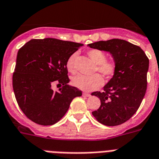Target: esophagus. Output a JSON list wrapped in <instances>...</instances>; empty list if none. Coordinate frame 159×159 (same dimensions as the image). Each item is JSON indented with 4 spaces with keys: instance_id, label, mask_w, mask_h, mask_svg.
<instances>
[{
    "instance_id": "34e87169",
    "label": "esophagus",
    "mask_w": 159,
    "mask_h": 159,
    "mask_svg": "<svg viewBox=\"0 0 159 159\" xmlns=\"http://www.w3.org/2000/svg\"><path fill=\"white\" fill-rule=\"evenodd\" d=\"M91 95V94H89V93H87V92L83 93V96H85V97H90Z\"/></svg>"
}]
</instances>
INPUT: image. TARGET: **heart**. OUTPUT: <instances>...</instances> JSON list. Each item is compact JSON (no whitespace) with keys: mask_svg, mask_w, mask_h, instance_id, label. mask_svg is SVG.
<instances>
[{"mask_svg":"<svg viewBox=\"0 0 159 159\" xmlns=\"http://www.w3.org/2000/svg\"><path fill=\"white\" fill-rule=\"evenodd\" d=\"M87 55L96 64L95 72H99L102 76L110 79L115 75L117 70V61L113 59H107L106 54L103 50L92 49L87 52ZM77 53H73L68 57L66 62V68L68 72L74 73L76 72L75 61ZM73 86L84 91H92L100 88L103 85L104 80L100 74L92 76H85L79 74L73 78Z\"/></svg>","mask_w":159,"mask_h":159,"instance_id":"obj_1","label":"heart"}]
</instances>
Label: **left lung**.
Wrapping results in <instances>:
<instances>
[{"label": "left lung", "instance_id": "obj_1", "mask_svg": "<svg viewBox=\"0 0 159 159\" xmlns=\"http://www.w3.org/2000/svg\"><path fill=\"white\" fill-rule=\"evenodd\" d=\"M88 46L109 51L117 64V73L104 86V91L91 93L100 100V108L93 111V116L105 126L122 124L135 114L144 99L149 59L140 46L125 40L100 41Z\"/></svg>", "mask_w": 159, "mask_h": 159}]
</instances>
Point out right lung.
<instances>
[{
    "instance_id": "right-lung-1",
    "label": "right lung",
    "mask_w": 159,
    "mask_h": 159,
    "mask_svg": "<svg viewBox=\"0 0 159 159\" xmlns=\"http://www.w3.org/2000/svg\"><path fill=\"white\" fill-rule=\"evenodd\" d=\"M81 43L55 38L32 39L19 49L13 73V90L19 108L35 123L50 126L67 113L72 100L82 95L68 86L66 62ZM54 84L61 87L54 92Z\"/></svg>"
}]
</instances>
